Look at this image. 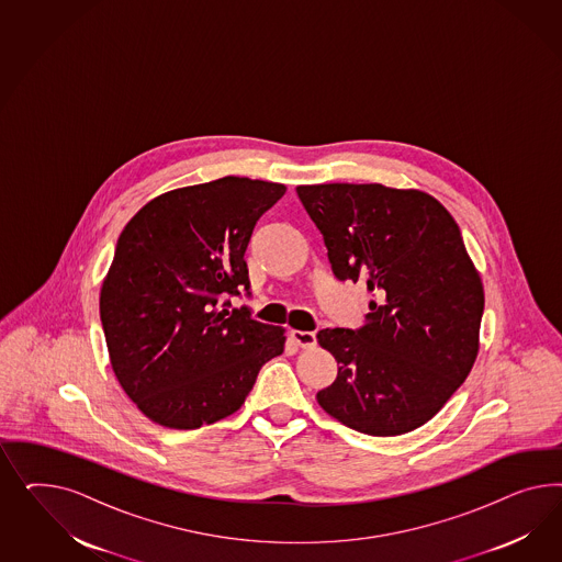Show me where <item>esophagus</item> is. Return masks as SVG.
<instances>
[{"label": "esophagus", "mask_w": 562, "mask_h": 562, "mask_svg": "<svg viewBox=\"0 0 562 562\" xmlns=\"http://www.w3.org/2000/svg\"><path fill=\"white\" fill-rule=\"evenodd\" d=\"M290 338H292V341H294L296 346H301V348H313V346L317 344V336H315L313 331L292 329V331H290Z\"/></svg>", "instance_id": "esophagus-1"}]
</instances>
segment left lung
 <instances>
[{
	"instance_id": "obj_1",
	"label": "left lung",
	"mask_w": 562,
	"mask_h": 562,
	"mask_svg": "<svg viewBox=\"0 0 562 562\" xmlns=\"http://www.w3.org/2000/svg\"><path fill=\"white\" fill-rule=\"evenodd\" d=\"M338 280H367L371 313L357 329L327 327L340 362L319 406L358 432L404 435L456 393L477 355L484 290L460 226L435 198L379 183L301 186Z\"/></svg>"
}]
</instances>
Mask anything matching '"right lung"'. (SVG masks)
Segmentation results:
<instances>
[{
    "label": "right lung",
    "instance_id": "add662e5",
    "mask_svg": "<svg viewBox=\"0 0 562 562\" xmlns=\"http://www.w3.org/2000/svg\"><path fill=\"white\" fill-rule=\"evenodd\" d=\"M286 188L222 177L175 189L123 228L101 290V322L123 392L158 425L189 430L237 412L284 329L261 324L245 251Z\"/></svg>",
    "mask_w": 562,
    "mask_h": 562
}]
</instances>
